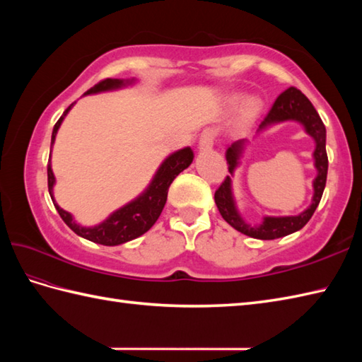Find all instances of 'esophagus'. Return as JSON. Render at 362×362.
Wrapping results in <instances>:
<instances>
[{"label": "esophagus", "instance_id": "esophagus-1", "mask_svg": "<svg viewBox=\"0 0 362 362\" xmlns=\"http://www.w3.org/2000/svg\"><path fill=\"white\" fill-rule=\"evenodd\" d=\"M213 141H214V132L213 130H205V132L199 138V144L197 149L199 151H209L213 148Z\"/></svg>", "mask_w": 362, "mask_h": 362}]
</instances>
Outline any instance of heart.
<instances>
[{"instance_id": "1", "label": "heart", "mask_w": 362, "mask_h": 362, "mask_svg": "<svg viewBox=\"0 0 362 362\" xmlns=\"http://www.w3.org/2000/svg\"><path fill=\"white\" fill-rule=\"evenodd\" d=\"M240 98H235V103L238 101ZM261 110V101L258 98H247L243 104V109H241V122L244 124H247L253 118L257 117Z\"/></svg>"}]
</instances>
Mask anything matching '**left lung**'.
<instances>
[{"label": "left lung", "instance_id": "8db88e82", "mask_svg": "<svg viewBox=\"0 0 362 362\" xmlns=\"http://www.w3.org/2000/svg\"><path fill=\"white\" fill-rule=\"evenodd\" d=\"M284 121L300 122V124L303 126L305 132L313 138L314 143H316L313 158L317 175L316 179L313 180L314 193L311 199V205L308 209L296 214V216H264L263 222H261L259 226H250L243 219L240 210H238L230 175H227V179L222 182V185L216 189V193H214V202H216L221 216L235 230H238V232H241L250 238H257V240H276V238H283L286 235L298 232L300 228H303L306 226V222L311 219L314 211H316L325 189L328 171V157L325 149L327 130L310 99L296 87H289L288 90H284L283 93L275 99L272 109L269 110L267 117L261 121L259 127L257 129V135L264 132L267 127L280 124V122ZM247 143L249 141L245 140V138L244 140H238L230 146L226 152L228 171L232 175L235 173V169L241 163L240 160Z\"/></svg>", "mask_w": 362, "mask_h": 362}]
</instances>
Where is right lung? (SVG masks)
<instances>
[{
	"label": "right lung",
	"instance_id": "right-lung-1",
	"mask_svg": "<svg viewBox=\"0 0 362 362\" xmlns=\"http://www.w3.org/2000/svg\"><path fill=\"white\" fill-rule=\"evenodd\" d=\"M134 83H135V79H105L103 82L96 83L93 88L86 91L83 96L124 88L127 86H134ZM74 104L76 103H73L70 107H68L62 117H60L59 121L56 122V126H54L52 135H51V149H52L54 141H56V135L60 124H62V121L65 119L68 112L71 110V107ZM193 158H194V153L191 151V148H183L173 152L171 156H168L163 160V163L158 166L157 173L153 174L148 188H146L140 196L135 197L134 201H130L129 204L122 205L121 209L113 211L109 218L101 222V224L93 226V227H83L78 224V222L74 221L71 213L60 209L57 202L54 201L52 188H54V183H56V177H54L52 168H51V153L48 160L49 196L52 199L54 206H56V210L60 214V218L64 219L65 224L70 227L76 235L86 238V240L93 241L96 244L119 245L127 241H132L138 236H141L143 233L148 232L153 224H156V221L158 219L160 213L166 204L169 185H171L173 180L183 171V169H187L191 165Z\"/></svg>",
	"mask_w": 362,
	"mask_h": 362
}]
</instances>
